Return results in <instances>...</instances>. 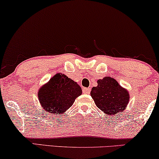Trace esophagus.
I'll list each match as a JSON object with an SVG mask.
<instances>
[{
  "label": "esophagus",
  "mask_w": 159,
  "mask_h": 159,
  "mask_svg": "<svg viewBox=\"0 0 159 159\" xmlns=\"http://www.w3.org/2000/svg\"><path fill=\"white\" fill-rule=\"evenodd\" d=\"M90 90H91V89L90 88H83V90H82V92H83V93L84 94H90Z\"/></svg>",
  "instance_id": "1"
}]
</instances>
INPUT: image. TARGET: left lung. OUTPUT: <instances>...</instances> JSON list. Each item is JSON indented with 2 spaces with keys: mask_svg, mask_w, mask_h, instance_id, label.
<instances>
[{
  "mask_svg": "<svg viewBox=\"0 0 159 159\" xmlns=\"http://www.w3.org/2000/svg\"><path fill=\"white\" fill-rule=\"evenodd\" d=\"M97 82L98 86L90 92L97 107L111 116L123 111L129 103V92L112 77H106Z\"/></svg>",
  "mask_w": 159,
  "mask_h": 159,
  "instance_id": "1",
  "label": "left lung"
}]
</instances>
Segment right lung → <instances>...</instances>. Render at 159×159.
Returning <instances> with one entry per match:
<instances>
[{
  "label": "right lung",
  "mask_w": 159,
  "mask_h": 159,
  "mask_svg": "<svg viewBox=\"0 0 159 159\" xmlns=\"http://www.w3.org/2000/svg\"><path fill=\"white\" fill-rule=\"evenodd\" d=\"M38 99L43 109L49 113L63 114L82 95V88L65 75L56 74L38 90Z\"/></svg>",
  "instance_id": "add662e5"
}]
</instances>
